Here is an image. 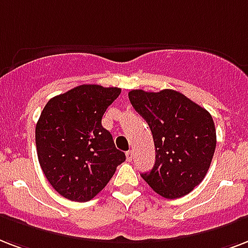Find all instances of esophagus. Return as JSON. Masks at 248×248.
<instances>
[{"label": "esophagus", "mask_w": 248, "mask_h": 248, "mask_svg": "<svg viewBox=\"0 0 248 248\" xmlns=\"http://www.w3.org/2000/svg\"><path fill=\"white\" fill-rule=\"evenodd\" d=\"M126 158H127L128 162H131L132 160H134V152H132V151H127V152H126Z\"/></svg>", "instance_id": "obj_1"}]
</instances>
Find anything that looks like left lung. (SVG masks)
Returning <instances> with one entry per match:
<instances>
[{
    "label": "left lung",
    "instance_id": "8db88e82",
    "mask_svg": "<svg viewBox=\"0 0 248 248\" xmlns=\"http://www.w3.org/2000/svg\"><path fill=\"white\" fill-rule=\"evenodd\" d=\"M128 99L148 124L156 161L141 177L155 192L177 199L191 192L204 179L216 149L212 116L178 91L132 90Z\"/></svg>",
    "mask_w": 248,
    "mask_h": 248
}]
</instances>
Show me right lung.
<instances>
[{
  "label": "right lung",
  "mask_w": 248,
  "mask_h": 248,
  "mask_svg": "<svg viewBox=\"0 0 248 248\" xmlns=\"http://www.w3.org/2000/svg\"><path fill=\"white\" fill-rule=\"evenodd\" d=\"M121 88L82 84L50 99L36 124V149L45 177L60 195L88 202L126 160L101 118Z\"/></svg>",
  "instance_id": "obj_1"
}]
</instances>
